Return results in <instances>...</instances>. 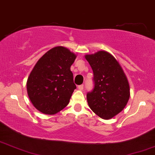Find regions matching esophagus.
<instances>
[{"instance_id":"obj_1","label":"esophagus","mask_w":155,"mask_h":155,"mask_svg":"<svg viewBox=\"0 0 155 155\" xmlns=\"http://www.w3.org/2000/svg\"><path fill=\"white\" fill-rule=\"evenodd\" d=\"M83 88H84V85H83V84H81V85L78 86V89H79V91H82Z\"/></svg>"}]
</instances>
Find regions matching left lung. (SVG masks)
<instances>
[{
    "instance_id": "1",
    "label": "left lung",
    "mask_w": 155,
    "mask_h": 155,
    "mask_svg": "<svg viewBox=\"0 0 155 155\" xmlns=\"http://www.w3.org/2000/svg\"><path fill=\"white\" fill-rule=\"evenodd\" d=\"M84 57L94 76V88L87 94L88 105L100 118H113L124 110L130 98L127 76L118 60L107 51H99Z\"/></svg>"
}]
</instances>
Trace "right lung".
Instances as JSON below:
<instances>
[{"mask_svg":"<svg viewBox=\"0 0 155 155\" xmlns=\"http://www.w3.org/2000/svg\"><path fill=\"white\" fill-rule=\"evenodd\" d=\"M76 58L68 48L57 46L37 61L26 83L28 98L37 110L54 115L68 104L76 88L71 71Z\"/></svg>","mask_w":155,"mask_h":155,"instance_id":"right-lung-1","label":"right lung"}]
</instances>
